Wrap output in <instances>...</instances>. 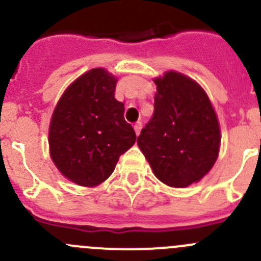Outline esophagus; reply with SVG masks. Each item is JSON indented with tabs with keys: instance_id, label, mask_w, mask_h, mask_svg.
Returning a JSON list of instances; mask_svg holds the SVG:
<instances>
[{
	"instance_id": "obj_1",
	"label": "esophagus",
	"mask_w": 261,
	"mask_h": 261,
	"mask_svg": "<svg viewBox=\"0 0 261 261\" xmlns=\"http://www.w3.org/2000/svg\"><path fill=\"white\" fill-rule=\"evenodd\" d=\"M141 127H143V125H141V122H136L135 125H134V130H135L136 135H139V134H140Z\"/></svg>"
}]
</instances>
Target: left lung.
<instances>
[{
  "label": "left lung",
  "instance_id": "1",
  "mask_svg": "<svg viewBox=\"0 0 261 261\" xmlns=\"http://www.w3.org/2000/svg\"><path fill=\"white\" fill-rule=\"evenodd\" d=\"M154 113L138 145L154 174L171 187H186L211 171L221 131L212 103L198 83L174 71L154 80Z\"/></svg>",
  "mask_w": 261,
  "mask_h": 261
}]
</instances>
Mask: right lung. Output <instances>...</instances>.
<instances>
[{
	"instance_id": "right-lung-1",
	"label": "right lung",
	"mask_w": 261,
	"mask_h": 261,
	"mask_svg": "<svg viewBox=\"0 0 261 261\" xmlns=\"http://www.w3.org/2000/svg\"><path fill=\"white\" fill-rule=\"evenodd\" d=\"M116 77L93 69L58 100L49 126V151L58 171L80 186H97L115 171L121 154L135 144L133 126L115 98Z\"/></svg>"
}]
</instances>
